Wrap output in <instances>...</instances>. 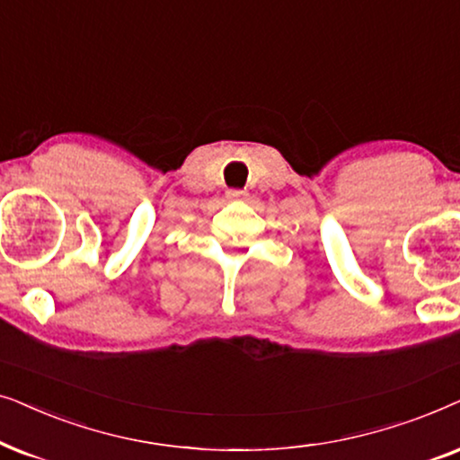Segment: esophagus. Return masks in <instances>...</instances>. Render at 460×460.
<instances>
[{
    "mask_svg": "<svg viewBox=\"0 0 460 460\" xmlns=\"http://www.w3.org/2000/svg\"><path fill=\"white\" fill-rule=\"evenodd\" d=\"M243 198H246V191H242V189H229V191H226V199L231 201L243 199Z\"/></svg>",
    "mask_w": 460,
    "mask_h": 460,
    "instance_id": "1",
    "label": "esophagus"
}]
</instances>
